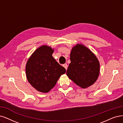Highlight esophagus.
<instances>
[{"mask_svg":"<svg viewBox=\"0 0 123 123\" xmlns=\"http://www.w3.org/2000/svg\"><path fill=\"white\" fill-rule=\"evenodd\" d=\"M62 66L66 68V70H67V68H68V65H67V63H65V64H63V65H62Z\"/></svg>","mask_w":123,"mask_h":123,"instance_id":"esophagus-1","label":"esophagus"}]
</instances>
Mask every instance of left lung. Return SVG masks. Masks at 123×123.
I'll use <instances>...</instances> for the list:
<instances>
[{"label":"left lung","instance_id":"1","mask_svg":"<svg viewBox=\"0 0 123 123\" xmlns=\"http://www.w3.org/2000/svg\"><path fill=\"white\" fill-rule=\"evenodd\" d=\"M70 60L68 77L82 88L94 84L100 72V63L94 54L85 46L77 44L72 49Z\"/></svg>","mask_w":123,"mask_h":123}]
</instances>
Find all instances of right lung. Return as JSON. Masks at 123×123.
Masks as SVG:
<instances>
[{"mask_svg":"<svg viewBox=\"0 0 123 123\" xmlns=\"http://www.w3.org/2000/svg\"><path fill=\"white\" fill-rule=\"evenodd\" d=\"M54 49L43 45L29 58L26 66L27 79L37 91L47 93L55 85L61 76L66 70L52 55Z\"/></svg>","mask_w":123,"mask_h":123,"instance_id":"obj_1","label":"right lung"}]
</instances>
